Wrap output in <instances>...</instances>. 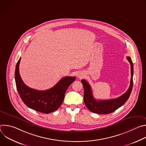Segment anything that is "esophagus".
Segmentation results:
<instances>
[{
	"mask_svg": "<svg viewBox=\"0 0 146 146\" xmlns=\"http://www.w3.org/2000/svg\"><path fill=\"white\" fill-rule=\"evenodd\" d=\"M77 76H78V77H79V78H82V77H83V75L81 73L78 74Z\"/></svg>",
	"mask_w": 146,
	"mask_h": 146,
	"instance_id": "1",
	"label": "esophagus"
}]
</instances>
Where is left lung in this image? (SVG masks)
<instances>
[{
	"label": "left lung",
	"mask_w": 146,
	"mask_h": 146,
	"mask_svg": "<svg viewBox=\"0 0 146 146\" xmlns=\"http://www.w3.org/2000/svg\"><path fill=\"white\" fill-rule=\"evenodd\" d=\"M127 59L131 64V79L130 86L127 91L121 96L109 100H96L92 95L90 85L85 80H81V83L84 87V101L87 108L92 112L100 114H108L111 113L122 106L128 99L133 87V65L131 58L127 56Z\"/></svg>",
	"instance_id": "obj_1"
}]
</instances>
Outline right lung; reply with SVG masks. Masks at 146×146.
Returning a JSON list of instances; mask_svg holds the SVG:
<instances>
[{
	"instance_id": "1",
	"label": "right lung",
	"mask_w": 146,
	"mask_h": 146,
	"mask_svg": "<svg viewBox=\"0 0 146 146\" xmlns=\"http://www.w3.org/2000/svg\"><path fill=\"white\" fill-rule=\"evenodd\" d=\"M21 58L17 62L15 70V80L18 92L23 102L29 108L43 113L56 111L62 105L65 92L76 77L62 78L52 88L45 91L32 89L24 84L19 72Z\"/></svg>"
}]
</instances>
